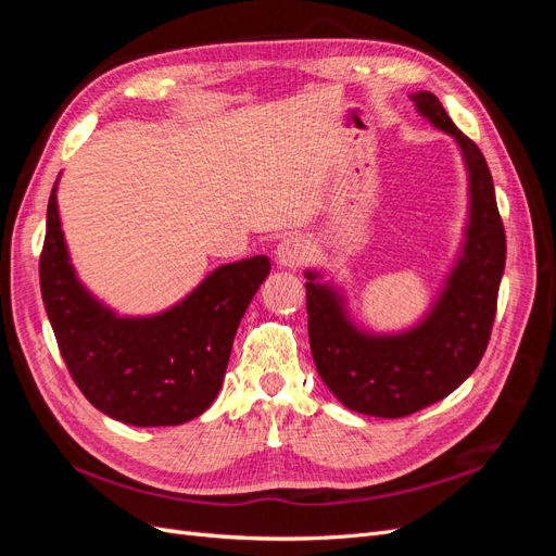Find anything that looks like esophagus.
<instances>
[{
  "mask_svg": "<svg viewBox=\"0 0 556 556\" xmlns=\"http://www.w3.org/2000/svg\"><path fill=\"white\" fill-rule=\"evenodd\" d=\"M311 255V248L308 241L304 237H299V233H290V237H285L278 245H276V262L280 266H288V268H296L304 264Z\"/></svg>",
  "mask_w": 556,
  "mask_h": 556,
  "instance_id": "esophagus-1",
  "label": "esophagus"
}]
</instances>
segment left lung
<instances>
[{"mask_svg": "<svg viewBox=\"0 0 556 556\" xmlns=\"http://www.w3.org/2000/svg\"><path fill=\"white\" fill-rule=\"evenodd\" d=\"M410 99L433 127L454 137L468 169L466 241L439 301L410 331L371 336L350 323L331 285L306 271L308 339L319 378L345 408L387 419L431 406L476 371L490 343L506 266V231L484 155L450 121L439 97L415 92Z\"/></svg>", "mask_w": 556, "mask_h": 556, "instance_id": "1", "label": "left lung"}]
</instances>
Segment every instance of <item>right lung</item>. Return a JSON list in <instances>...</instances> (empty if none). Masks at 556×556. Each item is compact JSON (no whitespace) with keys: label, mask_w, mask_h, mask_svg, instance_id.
Instances as JSON below:
<instances>
[{"label":"right lung","mask_w":556,"mask_h":556,"mask_svg":"<svg viewBox=\"0 0 556 556\" xmlns=\"http://www.w3.org/2000/svg\"><path fill=\"white\" fill-rule=\"evenodd\" d=\"M271 271L264 255L225 264L153 317H117L78 282L55 188L39 260L43 306L60 355L97 410L131 427H174L204 413L223 387L231 343Z\"/></svg>","instance_id":"obj_1"}]
</instances>
